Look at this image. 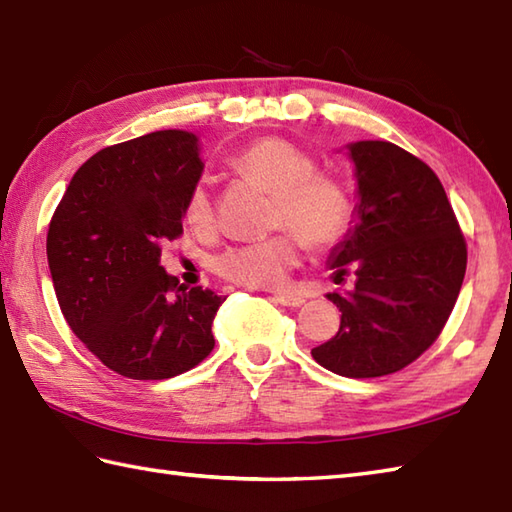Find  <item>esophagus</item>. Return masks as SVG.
<instances>
[{
  "label": "esophagus",
  "instance_id": "esophagus-1",
  "mask_svg": "<svg viewBox=\"0 0 512 512\" xmlns=\"http://www.w3.org/2000/svg\"><path fill=\"white\" fill-rule=\"evenodd\" d=\"M275 299H277V303H281V306H288V308H299L306 303V299L297 295V292H277Z\"/></svg>",
  "mask_w": 512,
  "mask_h": 512
}]
</instances>
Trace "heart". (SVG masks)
I'll return each mask as SVG.
<instances>
[{
    "label": "heart",
    "mask_w": 512,
    "mask_h": 512,
    "mask_svg": "<svg viewBox=\"0 0 512 512\" xmlns=\"http://www.w3.org/2000/svg\"><path fill=\"white\" fill-rule=\"evenodd\" d=\"M231 167L275 193L270 228L279 231L217 253L213 270L220 277L248 288H277L299 264L303 242L312 250H330L350 235L356 213L352 193L339 176L317 171V158L308 149L270 136L237 151ZM184 217L193 231L213 226L215 204L206 182L191 187Z\"/></svg>",
    "instance_id": "obj_1"
}]
</instances>
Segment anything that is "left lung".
I'll list each match as a JSON object with an SVG mask.
<instances>
[{
	"mask_svg": "<svg viewBox=\"0 0 512 512\" xmlns=\"http://www.w3.org/2000/svg\"><path fill=\"white\" fill-rule=\"evenodd\" d=\"M358 222L330 257L339 284L328 292L341 328L314 347L321 367L347 378L400 372L436 343L458 301L466 239L436 173L385 140L350 145Z\"/></svg>",
	"mask_w": 512,
	"mask_h": 512,
	"instance_id": "8db88e82",
	"label": "left lung"
}]
</instances>
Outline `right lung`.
<instances>
[{"mask_svg": "<svg viewBox=\"0 0 512 512\" xmlns=\"http://www.w3.org/2000/svg\"><path fill=\"white\" fill-rule=\"evenodd\" d=\"M200 173L198 138L151 132L96 151L52 213L46 248L59 308L116 374L173 378L215 347L211 323L226 297L182 288L160 266V244L182 235Z\"/></svg>", "mask_w": 512, "mask_h": 512, "instance_id": "right-lung-1", "label": "right lung"}]
</instances>
